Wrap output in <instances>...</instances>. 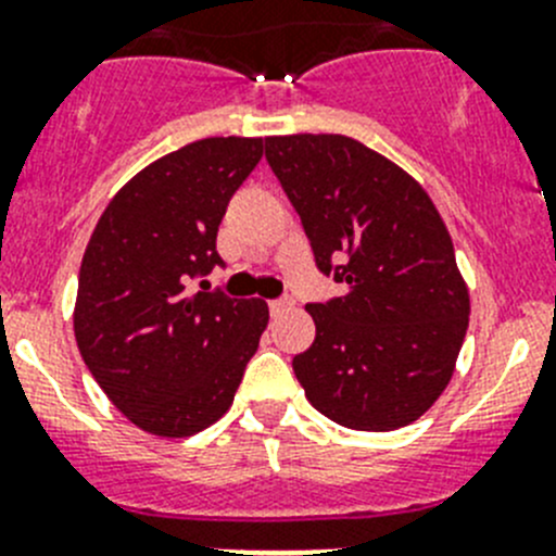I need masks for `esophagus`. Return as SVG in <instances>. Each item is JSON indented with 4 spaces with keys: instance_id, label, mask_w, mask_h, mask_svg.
I'll list each match as a JSON object with an SVG mask.
<instances>
[{
    "instance_id": "1",
    "label": "esophagus",
    "mask_w": 556,
    "mask_h": 556,
    "mask_svg": "<svg viewBox=\"0 0 556 556\" xmlns=\"http://www.w3.org/2000/svg\"><path fill=\"white\" fill-rule=\"evenodd\" d=\"M290 307H293V302H290V299H271V302H268L271 315H282L285 309H290Z\"/></svg>"
}]
</instances>
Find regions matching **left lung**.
I'll return each mask as SVG.
<instances>
[{"instance_id":"1","label":"left lung","mask_w":556,"mask_h":556,"mask_svg":"<svg viewBox=\"0 0 556 556\" xmlns=\"http://www.w3.org/2000/svg\"><path fill=\"white\" fill-rule=\"evenodd\" d=\"M266 159L318 271L345 285L307 304L315 342L293 356L304 395L342 428L414 422L450 383L469 326L442 216L412 175L342 134L268 137Z\"/></svg>"}]
</instances>
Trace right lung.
Returning a JSON list of instances; mask_svg holds the SVG:
<instances>
[{"mask_svg":"<svg viewBox=\"0 0 556 556\" xmlns=\"http://www.w3.org/2000/svg\"><path fill=\"white\" fill-rule=\"evenodd\" d=\"M261 155L263 139L249 137L167 153L114 194L87 243L74 313L81 359L148 433L184 439L214 425L268 326L266 302L205 279L225 266L216 232Z\"/></svg>","mask_w":556,"mask_h":556,"instance_id":"right-lung-1","label":"right lung"}]
</instances>
